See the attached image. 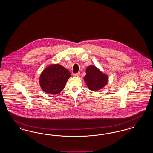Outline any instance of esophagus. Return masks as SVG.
I'll use <instances>...</instances> for the list:
<instances>
[{"label": "esophagus", "instance_id": "obj_1", "mask_svg": "<svg viewBox=\"0 0 153 153\" xmlns=\"http://www.w3.org/2000/svg\"><path fill=\"white\" fill-rule=\"evenodd\" d=\"M79 74H80V73L78 72V73H77V74H74V76H75V77H79Z\"/></svg>", "mask_w": 153, "mask_h": 153}]
</instances>
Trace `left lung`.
Wrapping results in <instances>:
<instances>
[{
  "mask_svg": "<svg viewBox=\"0 0 153 153\" xmlns=\"http://www.w3.org/2000/svg\"><path fill=\"white\" fill-rule=\"evenodd\" d=\"M86 74L84 81L88 88L92 91H97L104 88L108 82V76L103 74L94 65H90L86 70Z\"/></svg>",
  "mask_w": 153,
  "mask_h": 153,
  "instance_id": "obj_1",
  "label": "left lung"
}]
</instances>
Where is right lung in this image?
I'll return each instance as SVG.
<instances>
[{"label": "right lung", "instance_id": "add662e5", "mask_svg": "<svg viewBox=\"0 0 153 153\" xmlns=\"http://www.w3.org/2000/svg\"><path fill=\"white\" fill-rule=\"evenodd\" d=\"M71 76L70 71L58 64L47 67L42 72L39 83L45 93L57 94L65 88V83Z\"/></svg>", "mask_w": 153, "mask_h": 153}]
</instances>
